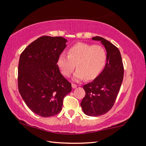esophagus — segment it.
Listing matches in <instances>:
<instances>
[{
    "label": "esophagus",
    "mask_w": 146,
    "mask_h": 146,
    "mask_svg": "<svg viewBox=\"0 0 146 146\" xmlns=\"http://www.w3.org/2000/svg\"><path fill=\"white\" fill-rule=\"evenodd\" d=\"M76 87H77V86H76V84H72V88H73V89L76 88Z\"/></svg>",
    "instance_id": "34e87169"
}]
</instances>
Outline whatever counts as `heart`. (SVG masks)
<instances>
[{
  "instance_id": "heart-1",
  "label": "heart",
  "mask_w": 146,
  "mask_h": 146,
  "mask_svg": "<svg viewBox=\"0 0 146 146\" xmlns=\"http://www.w3.org/2000/svg\"><path fill=\"white\" fill-rule=\"evenodd\" d=\"M107 60L105 49L99 45L78 43L70 48L68 56L62 54L56 62L59 70L65 76H70L75 70L73 79L80 81L86 78L93 80L99 75Z\"/></svg>"
}]
</instances>
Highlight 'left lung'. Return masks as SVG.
<instances>
[{"instance_id":"1","label":"left lung","mask_w":146,"mask_h":146,"mask_svg":"<svg viewBox=\"0 0 146 146\" xmlns=\"http://www.w3.org/2000/svg\"><path fill=\"white\" fill-rule=\"evenodd\" d=\"M100 41L107 52L104 68L91 82L83 86L86 95L80 103L83 112L91 117L108 113L114 105L123 77V66L119 49L101 36L93 37Z\"/></svg>"}]
</instances>
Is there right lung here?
I'll use <instances>...</instances> for the list:
<instances>
[{"instance_id": "add662e5", "label": "right lung", "mask_w": 146, "mask_h": 146, "mask_svg": "<svg viewBox=\"0 0 146 146\" xmlns=\"http://www.w3.org/2000/svg\"><path fill=\"white\" fill-rule=\"evenodd\" d=\"M68 40L62 36H43L21 53L18 68L19 93L28 107L42 117L57 115L71 84L57 67V59Z\"/></svg>"}]
</instances>
